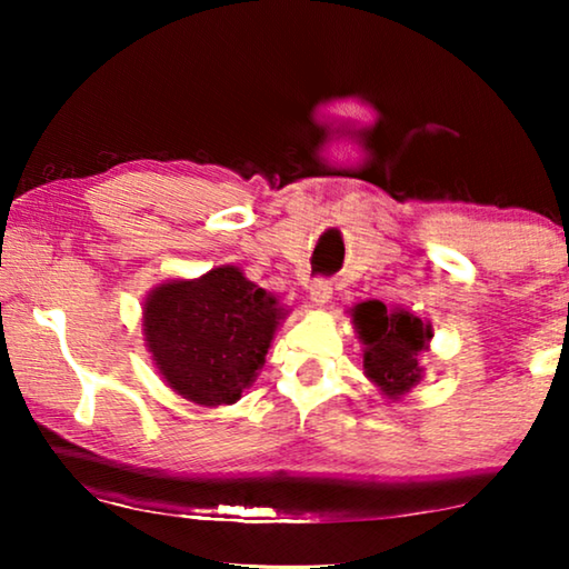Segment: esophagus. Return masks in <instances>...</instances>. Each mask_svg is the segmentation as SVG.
I'll list each match as a JSON object with an SVG mask.
<instances>
[{"label": "esophagus", "mask_w": 569, "mask_h": 569, "mask_svg": "<svg viewBox=\"0 0 569 569\" xmlns=\"http://www.w3.org/2000/svg\"><path fill=\"white\" fill-rule=\"evenodd\" d=\"M308 290H310V300H313L316 306H323V302L331 300L333 284L329 282V279H313Z\"/></svg>", "instance_id": "34e87169"}]
</instances>
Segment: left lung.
I'll use <instances>...</instances> for the list:
<instances>
[{
  "instance_id": "obj_1",
  "label": "left lung",
  "mask_w": 569,
  "mask_h": 569,
  "mask_svg": "<svg viewBox=\"0 0 569 569\" xmlns=\"http://www.w3.org/2000/svg\"><path fill=\"white\" fill-rule=\"evenodd\" d=\"M355 326L365 345V372L388 399H399L419 380V352L432 329L409 310H388L380 300L355 308Z\"/></svg>"
}]
</instances>
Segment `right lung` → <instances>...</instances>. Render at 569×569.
<instances>
[{
  "mask_svg": "<svg viewBox=\"0 0 569 569\" xmlns=\"http://www.w3.org/2000/svg\"><path fill=\"white\" fill-rule=\"evenodd\" d=\"M277 298L236 267L168 282L144 302V337L166 383L204 407L236 403L267 360Z\"/></svg>",
  "mask_w": 569,
  "mask_h": 569,
  "instance_id": "obj_1",
  "label": "right lung"
}]
</instances>
